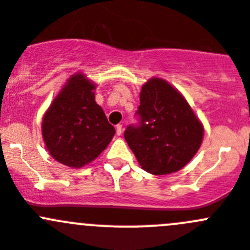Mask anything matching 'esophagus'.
I'll use <instances>...</instances> for the list:
<instances>
[{
    "instance_id": "1",
    "label": "esophagus",
    "mask_w": 250,
    "mask_h": 250,
    "mask_svg": "<svg viewBox=\"0 0 250 250\" xmlns=\"http://www.w3.org/2000/svg\"><path fill=\"white\" fill-rule=\"evenodd\" d=\"M116 133H117V136H121V134H122V125H116Z\"/></svg>"
}]
</instances>
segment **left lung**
<instances>
[{
  "instance_id": "obj_1",
  "label": "left lung",
  "mask_w": 250,
  "mask_h": 250,
  "mask_svg": "<svg viewBox=\"0 0 250 250\" xmlns=\"http://www.w3.org/2000/svg\"><path fill=\"white\" fill-rule=\"evenodd\" d=\"M139 100L138 123L125 128V142L146 171H178L199 150L204 127L181 93L162 79L149 80Z\"/></svg>"
}]
</instances>
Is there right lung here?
I'll return each instance as SVG.
<instances>
[{
  "mask_svg": "<svg viewBox=\"0 0 250 250\" xmlns=\"http://www.w3.org/2000/svg\"><path fill=\"white\" fill-rule=\"evenodd\" d=\"M95 85L83 74L71 76L49 107L42 133L49 153L70 167H83L104 150L116 129L95 101Z\"/></svg>",
  "mask_w": 250,
  "mask_h": 250,
  "instance_id": "1",
  "label": "right lung"
}]
</instances>
